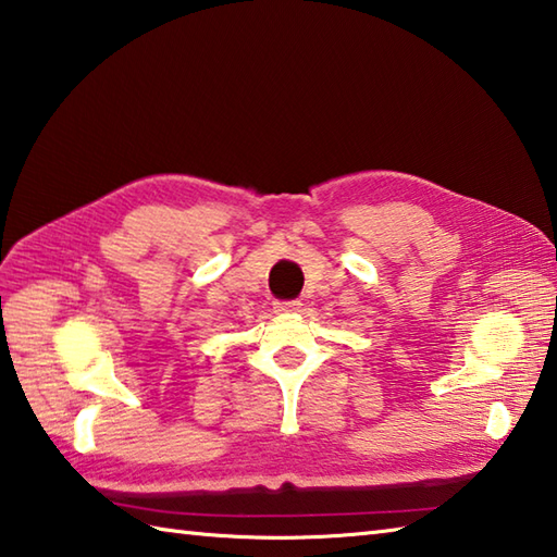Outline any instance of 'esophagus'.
I'll list each match as a JSON object with an SVG mask.
<instances>
[{
    "label": "esophagus",
    "instance_id": "esophagus-1",
    "mask_svg": "<svg viewBox=\"0 0 557 557\" xmlns=\"http://www.w3.org/2000/svg\"><path fill=\"white\" fill-rule=\"evenodd\" d=\"M298 308H300L298 300H276V302H274V310H276L278 314H288V312H295Z\"/></svg>",
    "mask_w": 557,
    "mask_h": 557
}]
</instances>
